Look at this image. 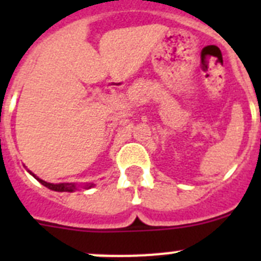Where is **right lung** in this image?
Here are the masks:
<instances>
[{
	"label": "right lung",
	"instance_id": "obj_1",
	"mask_svg": "<svg viewBox=\"0 0 261 261\" xmlns=\"http://www.w3.org/2000/svg\"><path fill=\"white\" fill-rule=\"evenodd\" d=\"M24 167H26V166H24ZM27 171H29L30 174L32 175V176L35 177L39 183H41L44 187L49 188V190L56 191V192H74V191H77L80 187H82V188H85V190H90V188H93V187L95 186L94 183H86V184H75V183H57V184H53V183H48V181L43 180V179H40L39 176H36V175L34 174V172L30 171V170H27Z\"/></svg>",
	"mask_w": 261,
	"mask_h": 261
}]
</instances>
